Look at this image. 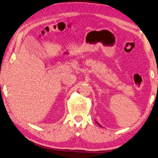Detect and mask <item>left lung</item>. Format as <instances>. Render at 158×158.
<instances>
[{
	"label": "left lung",
	"mask_w": 158,
	"mask_h": 158,
	"mask_svg": "<svg viewBox=\"0 0 158 158\" xmlns=\"http://www.w3.org/2000/svg\"><path fill=\"white\" fill-rule=\"evenodd\" d=\"M96 123H97V124H98V126H100V127H102V126H101V125H100V124H99V123H98V122H96Z\"/></svg>",
	"instance_id": "8db88e82"
}]
</instances>
